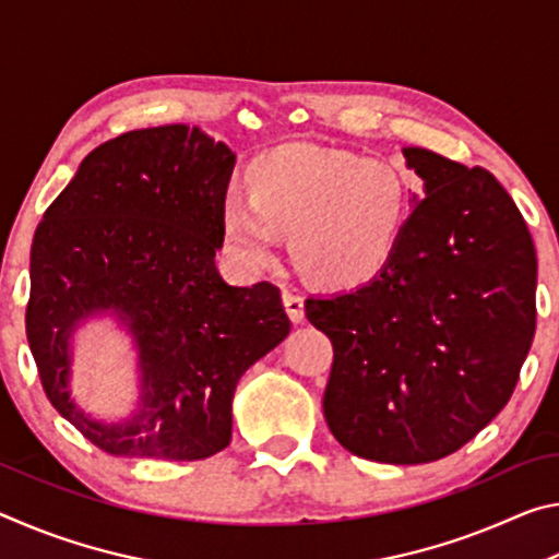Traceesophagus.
Instances as JSON below:
<instances>
[{"label": "esophagus", "mask_w": 559, "mask_h": 559, "mask_svg": "<svg viewBox=\"0 0 559 559\" xmlns=\"http://www.w3.org/2000/svg\"><path fill=\"white\" fill-rule=\"evenodd\" d=\"M283 308H286L293 323H302V318H306V300H302L298 293L283 290Z\"/></svg>", "instance_id": "esophagus-1"}]
</instances>
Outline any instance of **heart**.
<instances>
[{
	"label": "heart",
	"instance_id": "1",
	"mask_svg": "<svg viewBox=\"0 0 559 559\" xmlns=\"http://www.w3.org/2000/svg\"><path fill=\"white\" fill-rule=\"evenodd\" d=\"M246 197L219 210L226 251L249 271L278 259L281 236L316 281L349 288L377 276L402 241L412 192L400 167L337 147L288 143L251 159Z\"/></svg>",
	"mask_w": 559,
	"mask_h": 559
}]
</instances>
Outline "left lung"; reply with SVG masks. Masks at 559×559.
<instances>
[{"label": "left lung", "instance_id": "1", "mask_svg": "<svg viewBox=\"0 0 559 559\" xmlns=\"http://www.w3.org/2000/svg\"><path fill=\"white\" fill-rule=\"evenodd\" d=\"M402 153L424 194L394 257L365 286L308 298L306 316L333 343V437L414 466L459 451L508 404L535 335L537 257L488 169Z\"/></svg>", "mask_w": 559, "mask_h": 559}]
</instances>
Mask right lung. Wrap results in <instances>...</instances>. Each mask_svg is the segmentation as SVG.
Masks as SVG:
<instances>
[{
    "instance_id": "obj_1",
    "label": "right lung",
    "mask_w": 559,
    "mask_h": 559,
    "mask_svg": "<svg viewBox=\"0 0 559 559\" xmlns=\"http://www.w3.org/2000/svg\"><path fill=\"white\" fill-rule=\"evenodd\" d=\"M236 155L182 122L122 132L83 159L36 226L26 337L44 392L112 456L200 461L231 441L241 374L290 333L271 283L216 271ZM112 317L139 362L136 409L116 423L70 396L72 335Z\"/></svg>"
}]
</instances>
